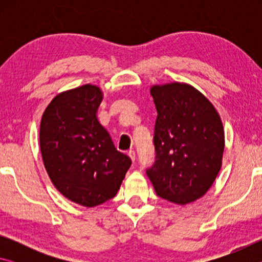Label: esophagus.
Returning <instances> with one entry per match:
<instances>
[{
    "label": "esophagus",
    "mask_w": 262,
    "mask_h": 262,
    "mask_svg": "<svg viewBox=\"0 0 262 262\" xmlns=\"http://www.w3.org/2000/svg\"><path fill=\"white\" fill-rule=\"evenodd\" d=\"M128 156H129V157H130V159H132V162H135L136 155H135V151H134V150H129V151H128Z\"/></svg>",
    "instance_id": "1"
}]
</instances>
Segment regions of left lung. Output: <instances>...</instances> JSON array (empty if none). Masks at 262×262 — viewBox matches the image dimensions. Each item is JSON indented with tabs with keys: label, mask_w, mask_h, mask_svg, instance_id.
Returning a JSON list of instances; mask_svg holds the SVG:
<instances>
[{
	"label": "left lung",
	"mask_w": 262,
	"mask_h": 262,
	"mask_svg": "<svg viewBox=\"0 0 262 262\" xmlns=\"http://www.w3.org/2000/svg\"><path fill=\"white\" fill-rule=\"evenodd\" d=\"M157 110L155 164L147 176L158 196L185 206L202 198L222 167L224 128L215 106L187 83L152 85Z\"/></svg>",
	"instance_id": "left-lung-1"
}]
</instances>
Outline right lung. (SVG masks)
<instances>
[{"label":"right lung","instance_id":"right-lung-1","mask_svg":"<svg viewBox=\"0 0 262 262\" xmlns=\"http://www.w3.org/2000/svg\"><path fill=\"white\" fill-rule=\"evenodd\" d=\"M103 97L92 84L61 92L46 107L39 132L53 185L68 200L88 208L114 198L132 165L97 118Z\"/></svg>","mask_w":262,"mask_h":262}]
</instances>
